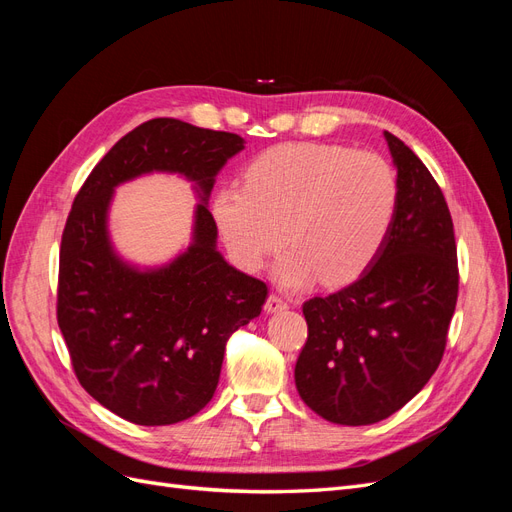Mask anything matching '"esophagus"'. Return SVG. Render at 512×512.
Masks as SVG:
<instances>
[{"mask_svg": "<svg viewBox=\"0 0 512 512\" xmlns=\"http://www.w3.org/2000/svg\"><path fill=\"white\" fill-rule=\"evenodd\" d=\"M290 303L286 299H282L280 294H269V299L265 303V312L267 314H277V312H284V309H288Z\"/></svg>", "mask_w": 512, "mask_h": 512, "instance_id": "esophagus-1", "label": "esophagus"}]
</instances>
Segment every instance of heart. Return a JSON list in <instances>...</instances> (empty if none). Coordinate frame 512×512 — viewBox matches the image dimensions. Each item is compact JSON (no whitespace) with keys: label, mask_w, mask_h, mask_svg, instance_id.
<instances>
[{"label":"heart","mask_w":512,"mask_h":512,"mask_svg":"<svg viewBox=\"0 0 512 512\" xmlns=\"http://www.w3.org/2000/svg\"><path fill=\"white\" fill-rule=\"evenodd\" d=\"M397 200V173L378 153L284 143L258 153L245 185L222 188L211 211L241 269L260 271L286 241L290 250L275 267L282 286H346L380 254Z\"/></svg>","instance_id":"heart-1"}]
</instances>
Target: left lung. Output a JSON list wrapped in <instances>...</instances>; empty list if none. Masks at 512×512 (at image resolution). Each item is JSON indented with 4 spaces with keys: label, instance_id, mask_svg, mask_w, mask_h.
<instances>
[{
    "label": "left lung",
    "instance_id": "obj_1",
    "mask_svg": "<svg viewBox=\"0 0 512 512\" xmlns=\"http://www.w3.org/2000/svg\"><path fill=\"white\" fill-rule=\"evenodd\" d=\"M399 200L380 254L354 284L303 303L307 342L294 367L305 404L337 425L391 416L438 369L459 269L451 211L416 153L384 132Z\"/></svg>",
    "mask_w": 512,
    "mask_h": 512
}]
</instances>
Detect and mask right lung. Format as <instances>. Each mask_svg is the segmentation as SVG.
<instances>
[{
	"instance_id": "obj_1",
	"label": "right lung",
	"mask_w": 512,
	"mask_h": 512,
	"mask_svg": "<svg viewBox=\"0 0 512 512\" xmlns=\"http://www.w3.org/2000/svg\"><path fill=\"white\" fill-rule=\"evenodd\" d=\"M243 143L239 134L151 119L113 145L74 198L61 235L57 322L83 389L130 423L173 425L203 410L228 337L265 305L267 284L215 250L207 209L215 175ZM147 172L183 174L204 203L189 250L141 272L114 254L107 207L119 182Z\"/></svg>"
}]
</instances>
